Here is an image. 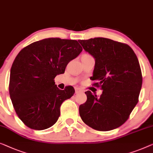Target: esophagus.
Instances as JSON below:
<instances>
[{"mask_svg": "<svg viewBox=\"0 0 153 153\" xmlns=\"http://www.w3.org/2000/svg\"><path fill=\"white\" fill-rule=\"evenodd\" d=\"M82 91H83V90L80 89V88H76V89H75V93H76V94H77V93H79L80 92H82Z\"/></svg>", "mask_w": 153, "mask_h": 153, "instance_id": "esophagus-1", "label": "esophagus"}]
</instances>
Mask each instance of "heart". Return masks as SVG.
I'll return each instance as SVG.
<instances>
[{
	"instance_id": "1",
	"label": "heart",
	"mask_w": 153,
	"mask_h": 153,
	"mask_svg": "<svg viewBox=\"0 0 153 153\" xmlns=\"http://www.w3.org/2000/svg\"><path fill=\"white\" fill-rule=\"evenodd\" d=\"M84 55H88V54H84Z\"/></svg>"
}]
</instances>
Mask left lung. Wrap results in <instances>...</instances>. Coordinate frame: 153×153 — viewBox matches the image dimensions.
Returning a JSON list of instances; mask_svg holds the SVG:
<instances>
[{
  "instance_id": "left-lung-1",
  "label": "left lung",
  "mask_w": 153,
  "mask_h": 153,
  "mask_svg": "<svg viewBox=\"0 0 153 153\" xmlns=\"http://www.w3.org/2000/svg\"><path fill=\"white\" fill-rule=\"evenodd\" d=\"M95 59L92 85L101 88L100 97L90 90L87 101L79 106L86 125L99 131H108L123 124L139 101L142 74L138 59L129 45L105 38L79 40Z\"/></svg>"
}]
</instances>
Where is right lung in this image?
I'll return each mask as SVG.
<instances>
[{
  "mask_svg": "<svg viewBox=\"0 0 153 153\" xmlns=\"http://www.w3.org/2000/svg\"><path fill=\"white\" fill-rule=\"evenodd\" d=\"M82 50L76 40L49 38L30 44L18 54L9 92L16 113L28 128L45 130L58 120L62 103L75 90L71 85L59 89L54 79Z\"/></svg>",
  "mask_w": 153,
  "mask_h": 153,
  "instance_id": "right-lung-1",
  "label": "right lung"
}]
</instances>
